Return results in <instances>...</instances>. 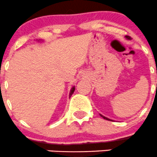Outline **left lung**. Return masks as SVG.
I'll list each match as a JSON object with an SVG mask.
<instances>
[{"instance_id": "8db88e82", "label": "left lung", "mask_w": 157, "mask_h": 157, "mask_svg": "<svg viewBox=\"0 0 157 157\" xmlns=\"http://www.w3.org/2000/svg\"><path fill=\"white\" fill-rule=\"evenodd\" d=\"M126 37L127 38V39H130V36H126ZM100 116H101L102 117H103V119H105V120H108V121H111V120H109V119H108V118H106V117H103V116H102L101 114H100Z\"/></svg>"}]
</instances>
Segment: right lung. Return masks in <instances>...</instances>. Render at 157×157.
Segmentation results:
<instances>
[{
  "mask_svg": "<svg viewBox=\"0 0 157 157\" xmlns=\"http://www.w3.org/2000/svg\"><path fill=\"white\" fill-rule=\"evenodd\" d=\"M74 90H75V87H74V86H73V87L71 88V93H70V97H71V96L73 94H74Z\"/></svg>",
  "mask_w": 157,
  "mask_h": 157,
  "instance_id": "obj_1",
  "label": "right lung"
}]
</instances>
